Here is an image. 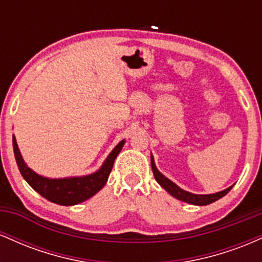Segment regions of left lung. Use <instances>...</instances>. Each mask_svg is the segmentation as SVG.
<instances>
[{"label": "left lung", "instance_id": "obj_1", "mask_svg": "<svg viewBox=\"0 0 262 262\" xmlns=\"http://www.w3.org/2000/svg\"><path fill=\"white\" fill-rule=\"evenodd\" d=\"M151 169H152V173H154L155 180L158 181L159 185H160L162 188L166 189L171 196L177 198V200L182 201V202L196 204V206H207V204L215 202V201L219 200V198L225 196V194L230 191L231 187H233V186H230V187L224 189V191H221L218 192V193H213V194H193V193H189L187 191H183V189L180 188L179 186L175 185L172 181H170L169 179H166L162 173L159 172L155 166L152 155H151Z\"/></svg>", "mask_w": 262, "mask_h": 262}]
</instances>
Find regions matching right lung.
<instances>
[{
  "label": "right lung",
  "mask_w": 262,
  "mask_h": 262,
  "mask_svg": "<svg viewBox=\"0 0 262 262\" xmlns=\"http://www.w3.org/2000/svg\"><path fill=\"white\" fill-rule=\"evenodd\" d=\"M123 145H124V140H122L113 149V151L108 156L107 160L104 161L103 166L92 175L71 177V179L49 180L37 175L34 171H32L27 166L22 156H20L19 150H18L16 138L13 137L14 156H16L18 169H19L22 176L40 196L47 198L50 202L60 204V206H74V204L89 200L93 194L97 193L106 185L108 176L112 171L114 160H116L117 155L122 150Z\"/></svg>",
  "instance_id": "obj_1"
}]
</instances>
